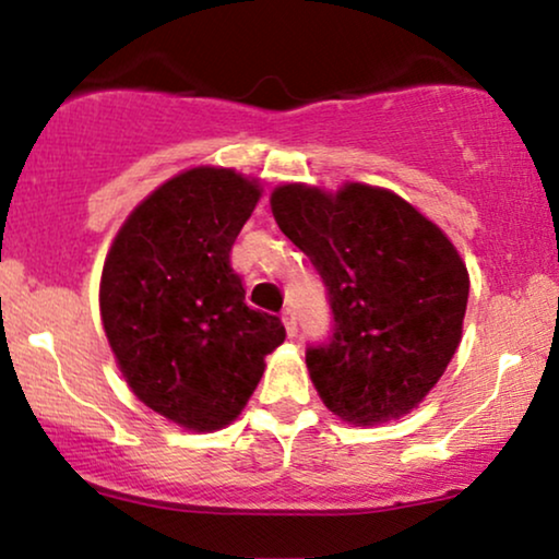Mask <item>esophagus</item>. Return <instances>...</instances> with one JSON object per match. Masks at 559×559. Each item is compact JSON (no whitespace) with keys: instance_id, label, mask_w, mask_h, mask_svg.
Returning a JSON list of instances; mask_svg holds the SVG:
<instances>
[{"instance_id":"1","label":"esophagus","mask_w":559,"mask_h":559,"mask_svg":"<svg viewBox=\"0 0 559 559\" xmlns=\"http://www.w3.org/2000/svg\"><path fill=\"white\" fill-rule=\"evenodd\" d=\"M281 319H284L288 337H296V311L294 309H284V314H281Z\"/></svg>"}]
</instances>
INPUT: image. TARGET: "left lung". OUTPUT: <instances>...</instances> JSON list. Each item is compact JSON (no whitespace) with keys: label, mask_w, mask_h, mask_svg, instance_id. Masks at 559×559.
Instances as JSON below:
<instances>
[{"label":"left lung","mask_w":559,"mask_h":559,"mask_svg":"<svg viewBox=\"0 0 559 559\" xmlns=\"http://www.w3.org/2000/svg\"><path fill=\"white\" fill-rule=\"evenodd\" d=\"M273 217L311 260L332 309L307 347L324 406L353 424L408 414L440 381L463 334L471 281L442 229L385 189L278 186Z\"/></svg>","instance_id":"1"}]
</instances>
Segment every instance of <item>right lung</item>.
Instances as JSON below:
<instances>
[{
	"label": "right lung",
	"instance_id": "1",
	"mask_svg": "<svg viewBox=\"0 0 559 559\" xmlns=\"http://www.w3.org/2000/svg\"><path fill=\"white\" fill-rule=\"evenodd\" d=\"M258 197V181L229 168L178 174L130 214L104 263L102 322L119 370L186 429L233 421L286 340L278 317L245 304L229 263Z\"/></svg>",
	"mask_w": 559,
	"mask_h": 559
}]
</instances>
